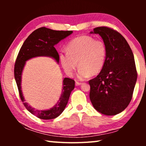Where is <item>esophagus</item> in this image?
I'll return each mask as SVG.
<instances>
[{
    "instance_id": "1",
    "label": "esophagus",
    "mask_w": 146,
    "mask_h": 146,
    "mask_svg": "<svg viewBox=\"0 0 146 146\" xmlns=\"http://www.w3.org/2000/svg\"><path fill=\"white\" fill-rule=\"evenodd\" d=\"M81 84H82V83L79 82H77V81H76V82H75V85H76V86H80V85H81Z\"/></svg>"
}]
</instances>
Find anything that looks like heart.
Segmentation results:
<instances>
[{
	"label": "heart",
	"instance_id": "b5f03b06",
	"mask_svg": "<svg viewBox=\"0 0 146 146\" xmlns=\"http://www.w3.org/2000/svg\"><path fill=\"white\" fill-rule=\"evenodd\" d=\"M67 53L60 54V62L66 73L72 76L78 66V78L84 80L88 76L99 73L105 64L107 48L102 40H95L88 35L74 38L66 46Z\"/></svg>",
	"mask_w": 146,
	"mask_h": 146
}]
</instances>
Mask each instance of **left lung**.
<instances>
[{"label": "left lung", "instance_id": "1", "mask_svg": "<svg viewBox=\"0 0 146 146\" xmlns=\"http://www.w3.org/2000/svg\"><path fill=\"white\" fill-rule=\"evenodd\" d=\"M90 33L98 34L107 48L104 68L89 81L90 98L94 108L106 115H115L129 105L137 79L134 55L125 38L108 27H97Z\"/></svg>", "mask_w": 146, "mask_h": 146}]
</instances>
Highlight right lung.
<instances>
[{"mask_svg": "<svg viewBox=\"0 0 146 146\" xmlns=\"http://www.w3.org/2000/svg\"><path fill=\"white\" fill-rule=\"evenodd\" d=\"M72 33L73 31H56L42 27L29 35L22 46L17 57L14 68V75L20 97L27 110L31 114L40 119H53L63 112L68 104L71 91L75 88V80L69 78H64L62 93L57 103L49 110H36L24 102L25 100L21 90L22 73L24 67L27 60L36 56H50L58 62L59 55L54 46Z\"/></svg>", "mask_w": 146, "mask_h": 146, "instance_id": "obj_1", "label": "right lung"}]
</instances>
